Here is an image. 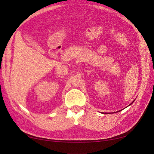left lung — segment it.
Instances as JSON below:
<instances>
[{
    "mask_svg": "<svg viewBox=\"0 0 154 154\" xmlns=\"http://www.w3.org/2000/svg\"><path fill=\"white\" fill-rule=\"evenodd\" d=\"M133 102H134V101H133ZM104 114H107V113H104Z\"/></svg>",
    "mask_w": 154,
    "mask_h": 154,
    "instance_id": "1",
    "label": "left lung"
}]
</instances>
